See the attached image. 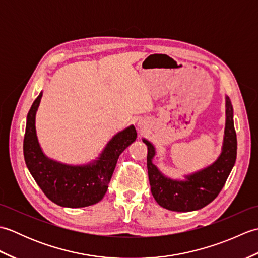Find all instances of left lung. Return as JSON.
Segmentation results:
<instances>
[{
  "label": "left lung",
  "mask_w": 258,
  "mask_h": 258,
  "mask_svg": "<svg viewBox=\"0 0 258 258\" xmlns=\"http://www.w3.org/2000/svg\"><path fill=\"white\" fill-rule=\"evenodd\" d=\"M147 145V169L151 191L158 205L174 212L200 210L216 199L236 161L237 139L233 120V106L226 97V126L223 150L216 162L200 172L186 176V180H173L158 171L152 163L155 149L149 141Z\"/></svg>",
  "instance_id": "1"
}]
</instances>
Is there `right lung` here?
Masks as SVG:
<instances>
[{"label": "right lung", "mask_w": 258, "mask_h": 258, "mask_svg": "<svg viewBox=\"0 0 258 258\" xmlns=\"http://www.w3.org/2000/svg\"><path fill=\"white\" fill-rule=\"evenodd\" d=\"M42 93L27 113L23 141L25 164L43 193L63 207H86L100 202L116 166L118 156L136 140L133 125L117 133L108 142L100 158L83 166H71L47 158L40 147L35 131V114Z\"/></svg>", "instance_id": "obj_1"}]
</instances>
